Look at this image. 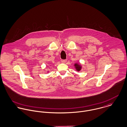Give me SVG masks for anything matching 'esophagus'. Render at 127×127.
<instances>
[{
  "label": "esophagus",
  "mask_w": 127,
  "mask_h": 127,
  "mask_svg": "<svg viewBox=\"0 0 127 127\" xmlns=\"http://www.w3.org/2000/svg\"><path fill=\"white\" fill-rule=\"evenodd\" d=\"M66 61H67V60H61V62L63 63H65L66 62Z\"/></svg>",
  "instance_id": "34e87169"
}]
</instances>
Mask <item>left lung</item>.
<instances>
[{
    "mask_svg": "<svg viewBox=\"0 0 127 127\" xmlns=\"http://www.w3.org/2000/svg\"><path fill=\"white\" fill-rule=\"evenodd\" d=\"M75 67H76V69H77V71H79L81 70V65H80V64H75Z\"/></svg>",
    "mask_w": 127,
    "mask_h": 127,
    "instance_id": "1",
    "label": "left lung"
}]
</instances>
